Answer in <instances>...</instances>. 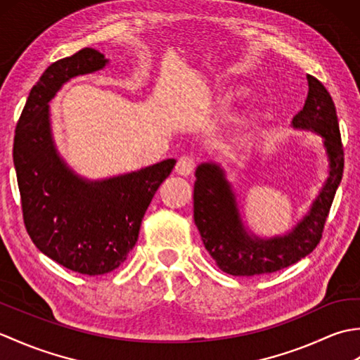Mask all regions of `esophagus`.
Returning <instances> with one entry per match:
<instances>
[{
    "mask_svg": "<svg viewBox=\"0 0 360 360\" xmlns=\"http://www.w3.org/2000/svg\"><path fill=\"white\" fill-rule=\"evenodd\" d=\"M196 167V159L193 156H181L178 159V162H176V167H174V172L181 174V176H188L192 174L193 170Z\"/></svg>",
    "mask_w": 360,
    "mask_h": 360,
    "instance_id": "1",
    "label": "esophagus"
}]
</instances>
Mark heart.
<instances>
[{
  "instance_id": "heart-1",
  "label": "heart",
  "mask_w": 360,
  "mask_h": 360,
  "mask_svg": "<svg viewBox=\"0 0 360 360\" xmlns=\"http://www.w3.org/2000/svg\"><path fill=\"white\" fill-rule=\"evenodd\" d=\"M232 96H233V93H227V94H219L218 97H215L213 98V102H215L217 105H219V106H224V105H227L229 102L232 101Z\"/></svg>"
}]
</instances>
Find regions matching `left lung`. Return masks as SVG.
I'll return each mask as SVG.
<instances>
[{
    "instance_id": "1",
    "label": "left lung",
    "mask_w": 360,
    "mask_h": 360,
    "mask_svg": "<svg viewBox=\"0 0 360 360\" xmlns=\"http://www.w3.org/2000/svg\"><path fill=\"white\" fill-rule=\"evenodd\" d=\"M308 97L303 110L292 120L295 128L312 129L325 137L330 158V178L312 204L308 217L290 233L272 240L249 236L240 221L235 196L215 164L196 168L193 187V218L212 258L226 274L252 277L285 269L300 262L317 248L343 174V145L338 112L328 89L308 75Z\"/></svg>"
}]
</instances>
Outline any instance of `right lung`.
Segmentation results:
<instances>
[{
  "label": "right lung",
  "mask_w": 360,
  "mask_h": 360,
  "mask_svg": "<svg viewBox=\"0 0 360 360\" xmlns=\"http://www.w3.org/2000/svg\"><path fill=\"white\" fill-rule=\"evenodd\" d=\"M108 60L85 48L52 63L30 89L13 139V165L25 227L35 246L66 269L108 274L125 262L139 238L142 218L174 159L102 182L77 178L53 148L49 101L79 74Z\"/></svg>",
  "instance_id": "add662e5"
}]
</instances>
